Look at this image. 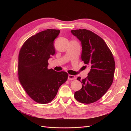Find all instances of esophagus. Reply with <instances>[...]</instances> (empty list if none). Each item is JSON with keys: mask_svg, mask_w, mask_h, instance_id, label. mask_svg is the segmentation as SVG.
Masks as SVG:
<instances>
[{"mask_svg": "<svg viewBox=\"0 0 131 131\" xmlns=\"http://www.w3.org/2000/svg\"><path fill=\"white\" fill-rule=\"evenodd\" d=\"M75 79H76V78H75L74 75H68V79H69V80H75Z\"/></svg>", "mask_w": 131, "mask_h": 131, "instance_id": "1", "label": "esophagus"}]
</instances>
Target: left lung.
Instances as JSON below:
<instances>
[{
  "instance_id": "8db88e82",
  "label": "left lung",
  "mask_w": 131,
  "mask_h": 131,
  "mask_svg": "<svg viewBox=\"0 0 131 131\" xmlns=\"http://www.w3.org/2000/svg\"><path fill=\"white\" fill-rule=\"evenodd\" d=\"M71 32L81 41V60L91 68L86 78H77L82 87L75 92L74 97L82 103H92L102 97L112 84L115 68L114 58L103 39L92 31L79 29Z\"/></svg>"
}]
</instances>
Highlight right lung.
<instances>
[{
	"mask_svg": "<svg viewBox=\"0 0 131 131\" xmlns=\"http://www.w3.org/2000/svg\"><path fill=\"white\" fill-rule=\"evenodd\" d=\"M59 32L52 29L40 31L28 39L19 52V81L29 97L40 104L52 101L68 78L66 72L47 68L49 59L56 53L53 41Z\"/></svg>",
	"mask_w": 131,
	"mask_h": 131,
	"instance_id": "1",
	"label": "right lung"
}]
</instances>
